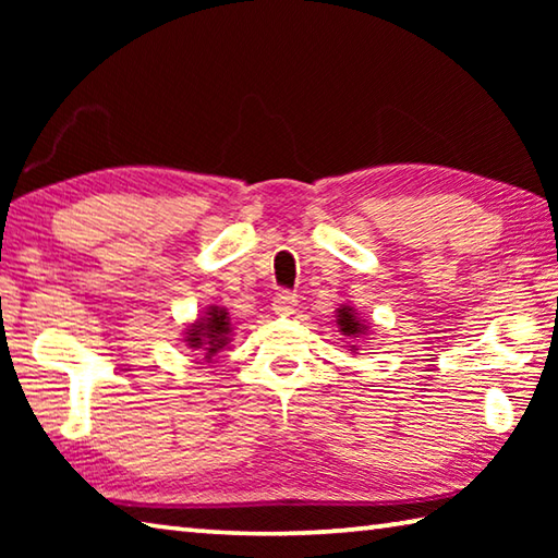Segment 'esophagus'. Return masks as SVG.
Listing matches in <instances>:
<instances>
[{"mask_svg":"<svg viewBox=\"0 0 558 558\" xmlns=\"http://www.w3.org/2000/svg\"><path fill=\"white\" fill-rule=\"evenodd\" d=\"M295 307H298L295 292L280 290L278 295L272 298V310H276V315H280V317H290L292 313H295Z\"/></svg>","mask_w":558,"mask_h":558,"instance_id":"34e87169","label":"esophagus"}]
</instances>
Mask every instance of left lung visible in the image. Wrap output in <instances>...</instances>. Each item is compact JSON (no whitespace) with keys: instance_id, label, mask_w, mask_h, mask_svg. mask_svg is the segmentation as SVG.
Returning <instances> with one entry per match:
<instances>
[{"instance_id":"1","label":"left lung","mask_w":558,"mask_h":558,"mask_svg":"<svg viewBox=\"0 0 558 558\" xmlns=\"http://www.w3.org/2000/svg\"><path fill=\"white\" fill-rule=\"evenodd\" d=\"M337 325H339V332L347 337H362L366 332V325H362V319H359L354 310L347 305L337 310Z\"/></svg>"}]
</instances>
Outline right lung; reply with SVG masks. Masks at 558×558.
I'll use <instances>...</instances> for the list:
<instances>
[{"instance_id":"right-lung-1","label":"right lung","mask_w":558,"mask_h":558,"mask_svg":"<svg viewBox=\"0 0 558 558\" xmlns=\"http://www.w3.org/2000/svg\"><path fill=\"white\" fill-rule=\"evenodd\" d=\"M231 335V323L229 313L221 307H209L206 315L196 319V323L186 329L184 342L202 352L204 362H211V359L221 352V349L229 344Z\"/></svg>"}]
</instances>
